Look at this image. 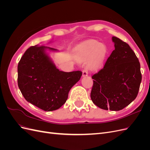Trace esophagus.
Listing matches in <instances>:
<instances>
[{
	"label": "esophagus",
	"instance_id": "esophagus-1",
	"mask_svg": "<svg viewBox=\"0 0 150 150\" xmlns=\"http://www.w3.org/2000/svg\"><path fill=\"white\" fill-rule=\"evenodd\" d=\"M88 76V70L84 69L83 71V75L82 76L83 77V78H84V77H87Z\"/></svg>",
	"mask_w": 150,
	"mask_h": 150
}]
</instances>
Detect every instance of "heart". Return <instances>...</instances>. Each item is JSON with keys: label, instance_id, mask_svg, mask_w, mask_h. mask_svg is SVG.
Here are the masks:
<instances>
[{"label": "heart", "instance_id": "1", "mask_svg": "<svg viewBox=\"0 0 150 150\" xmlns=\"http://www.w3.org/2000/svg\"><path fill=\"white\" fill-rule=\"evenodd\" d=\"M77 55L79 60L88 63V69L96 72L101 69L104 59L108 54L106 45L100 44L94 39L86 40L78 47L76 49Z\"/></svg>", "mask_w": 150, "mask_h": 150}]
</instances>
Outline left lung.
<instances>
[{"label":"left lung","instance_id":"obj_1","mask_svg":"<svg viewBox=\"0 0 150 150\" xmlns=\"http://www.w3.org/2000/svg\"><path fill=\"white\" fill-rule=\"evenodd\" d=\"M112 40L115 50L103 69L92 76L91 98L103 110L120 111L137 98L142 76L138 59L129 45L116 37Z\"/></svg>","mask_w":150,"mask_h":150}]
</instances>
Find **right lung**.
<instances>
[{
	"label": "right lung",
	"instance_id": "obj_1",
	"mask_svg": "<svg viewBox=\"0 0 150 150\" xmlns=\"http://www.w3.org/2000/svg\"><path fill=\"white\" fill-rule=\"evenodd\" d=\"M47 50H57L35 45L29 47L18 64V86L27 101L46 111L60 108L70 89L79 81L82 72L59 70Z\"/></svg>",
	"mask_w": 150,
	"mask_h": 150
}]
</instances>
